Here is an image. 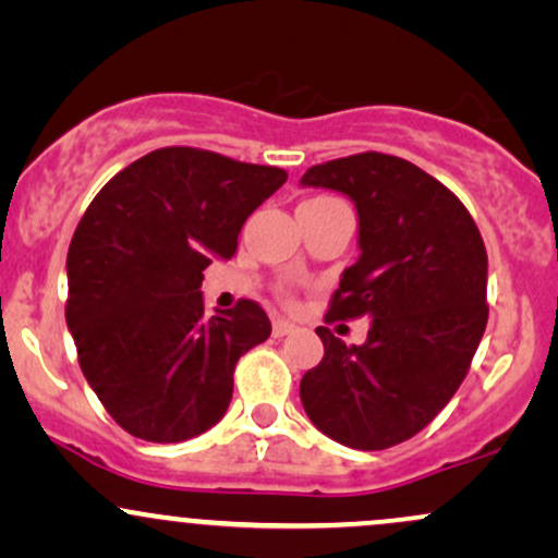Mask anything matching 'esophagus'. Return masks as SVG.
I'll return each mask as SVG.
<instances>
[{"mask_svg":"<svg viewBox=\"0 0 558 558\" xmlns=\"http://www.w3.org/2000/svg\"><path fill=\"white\" fill-rule=\"evenodd\" d=\"M293 330H296V325L288 323V319H283V317H278L272 323V336L275 338H283V336H288V332H293Z\"/></svg>","mask_w":558,"mask_h":558,"instance_id":"obj_1","label":"esophagus"}]
</instances>
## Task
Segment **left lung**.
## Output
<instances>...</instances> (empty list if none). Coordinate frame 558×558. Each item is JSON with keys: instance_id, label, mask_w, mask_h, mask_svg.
<instances>
[{"instance_id": "1", "label": "left lung", "mask_w": 558, "mask_h": 558, "mask_svg": "<svg viewBox=\"0 0 558 558\" xmlns=\"http://www.w3.org/2000/svg\"><path fill=\"white\" fill-rule=\"evenodd\" d=\"M301 185L345 194L360 215L362 254L325 319L369 317L362 345L317 328L325 356L301 377L304 412L349 448L403 444L451 401L485 332L483 235L444 183L401 157L332 159L306 170Z\"/></svg>"}]
</instances>
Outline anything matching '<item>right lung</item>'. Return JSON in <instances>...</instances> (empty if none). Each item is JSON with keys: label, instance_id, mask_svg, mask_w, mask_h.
Wrapping results in <instances>:
<instances>
[{"label": "right lung", "instance_id": "right-lung-1", "mask_svg": "<svg viewBox=\"0 0 558 558\" xmlns=\"http://www.w3.org/2000/svg\"><path fill=\"white\" fill-rule=\"evenodd\" d=\"M288 172L165 146L120 170L68 248L65 319L88 386L123 430L181 444L217 425L241 354L270 338L257 301L207 315L204 270Z\"/></svg>", "mask_w": 558, "mask_h": 558}]
</instances>
